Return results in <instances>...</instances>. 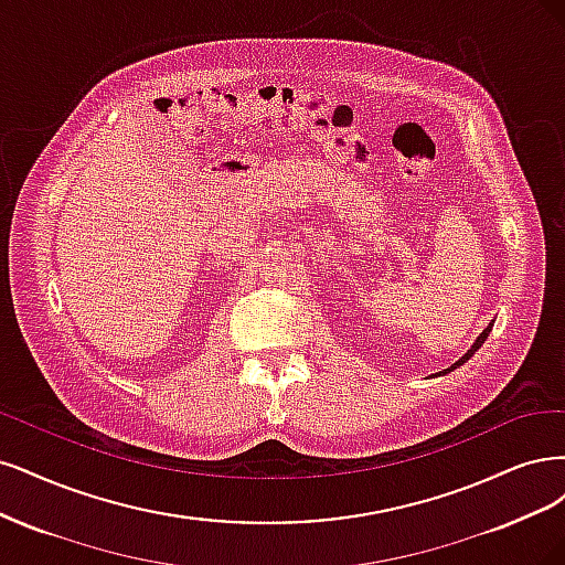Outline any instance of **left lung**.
<instances>
[{"label": "left lung", "mask_w": 565, "mask_h": 565, "mask_svg": "<svg viewBox=\"0 0 565 565\" xmlns=\"http://www.w3.org/2000/svg\"><path fill=\"white\" fill-rule=\"evenodd\" d=\"M490 329H493V323H488V329L477 338V342L475 344H471V348L467 350V354L462 356V359H458V361H455L452 363V366L450 369H446V371H439V373H434V375H446V373H450V371H455V369H458V366H462V363H467L469 361V356H475V352L481 348V344H483V340L488 338V333H490Z\"/></svg>", "instance_id": "1"}]
</instances>
